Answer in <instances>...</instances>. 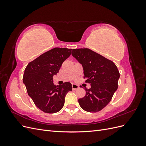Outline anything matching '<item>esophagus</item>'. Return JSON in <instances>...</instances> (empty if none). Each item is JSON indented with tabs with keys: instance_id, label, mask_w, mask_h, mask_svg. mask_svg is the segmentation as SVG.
<instances>
[{
	"instance_id": "1",
	"label": "esophagus",
	"mask_w": 146,
	"mask_h": 146,
	"mask_svg": "<svg viewBox=\"0 0 146 146\" xmlns=\"http://www.w3.org/2000/svg\"><path fill=\"white\" fill-rule=\"evenodd\" d=\"M72 90H76L79 88V86L76 85V84H72Z\"/></svg>"
}]
</instances>
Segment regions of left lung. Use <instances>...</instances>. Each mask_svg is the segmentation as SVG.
Wrapping results in <instances>:
<instances>
[{
    "instance_id": "1",
    "label": "left lung",
    "mask_w": 146,
    "mask_h": 146,
    "mask_svg": "<svg viewBox=\"0 0 146 146\" xmlns=\"http://www.w3.org/2000/svg\"><path fill=\"white\" fill-rule=\"evenodd\" d=\"M72 55L83 68L86 83L91 85L85 89L86 95L78 99L85 111L96 113L100 111L111 101L118 87L120 74L112 61L89 48L72 49Z\"/></svg>"
}]
</instances>
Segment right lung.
I'll list each match as a JSON object with an SVG mask.
<instances>
[{"label": "right lung", "instance_id": "right-lung-1", "mask_svg": "<svg viewBox=\"0 0 146 146\" xmlns=\"http://www.w3.org/2000/svg\"><path fill=\"white\" fill-rule=\"evenodd\" d=\"M71 50L72 48H54L31 61L25 69L23 82L28 94L35 105L44 113L59 111L63 107L66 94L72 91L69 82L60 86L53 83V76L59 72Z\"/></svg>", "mask_w": 146, "mask_h": 146}]
</instances>
